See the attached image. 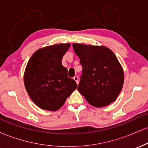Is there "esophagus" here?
<instances>
[{
    "label": "esophagus",
    "instance_id": "esophagus-1",
    "mask_svg": "<svg viewBox=\"0 0 148 148\" xmlns=\"http://www.w3.org/2000/svg\"><path fill=\"white\" fill-rule=\"evenodd\" d=\"M74 81H76V84H79V77H78L77 76H74Z\"/></svg>",
    "mask_w": 148,
    "mask_h": 148
}]
</instances>
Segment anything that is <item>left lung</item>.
<instances>
[{"label": "left lung", "mask_w": 148, "mask_h": 148, "mask_svg": "<svg viewBox=\"0 0 148 148\" xmlns=\"http://www.w3.org/2000/svg\"><path fill=\"white\" fill-rule=\"evenodd\" d=\"M72 46L83 67L78 90L97 108L114 101L124 83L123 67L114 53L103 46L76 43Z\"/></svg>", "instance_id": "8db88e82"}]
</instances>
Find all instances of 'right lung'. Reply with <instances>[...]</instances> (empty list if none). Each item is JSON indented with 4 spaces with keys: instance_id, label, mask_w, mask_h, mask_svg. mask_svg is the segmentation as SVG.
Instances as JSON below:
<instances>
[{
    "instance_id": "obj_1",
    "label": "right lung",
    "mask_w": 148,
    "mask_h": 148,
    "mask_svg": "<svg viewBox=\"0 0 148 148\" xmlns=\"http://www.w3.org/2000/svg\"><path fill=\"white\" fill-rule=\"evenodd\" d=\"M69 47V43L45 47L36 51L28 60L23 76L25 88L42 109L58 110L77 87L61 62Z\"/></svg>"
}]
</instances>
